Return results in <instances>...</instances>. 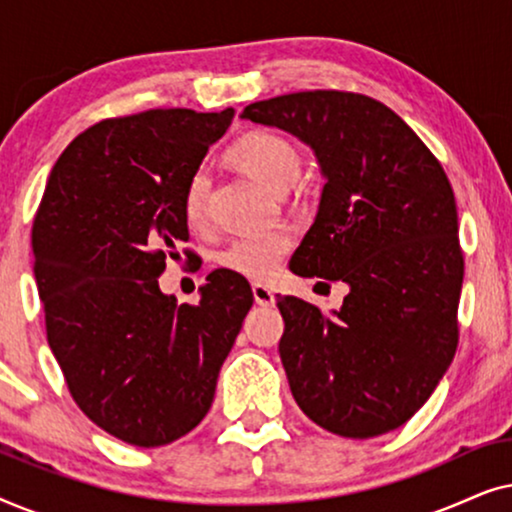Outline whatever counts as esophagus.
Instances as JSON below:
<instances>
[{
	"label": "esophagus",
	"instance_id": "34e87169",
	"mask_svg": "<svg viewBox=\"0 0 512 512\" xmlns=\"http://www.w3.org/2000/svg\"><path fill=\"white\" fill-rule=\"evenodd\" d=\"M251 293H254L256 305H261V307H272V305H275V293H272L268 286L254 284V286H251Z\"/></svg>",
	"mask_w": 512,
	"mask_h": 512
}]
</instances>
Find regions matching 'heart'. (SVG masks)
Segmentation results:
<instances>
[{"mask_svg": "<svg viewBox=\"0 0 512 512\" xmlns=\"http://www.w3.org/2000/svg\"><path fill=\"white\" fill-rule=\"evenodd\" d=\"M228 163L247 174L272 193H284L298 179L300 158L298 146L279 132L254 130L237 139L228 149ZM207 195L209 179L205 172H195L188 179L181 209L188 226L200 228L207 221ZM293 235L286 228L265 230V233L242 235L228 244L219 254V263L247 279H268L289 254Z\"/></svg>", "mask_w": 512, "mask_h": 512, "instance_id": "obj_1", "label": "heart"}]
</instances>
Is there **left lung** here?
I'll list each match as a JSON object with an SVG mask.
<instances>
[{"instance_id": "left-lung-1", "label": "left lung", "mask_w": 512, "mask_h": 512, "mask_svg": "<svg viewBox=\"0 0 512 512\" xmlns=\"http://www.w3.org/2000/svg\"><path fill=\"white\" fill-rule=\"evenodd\" d=\"M242 118L314 151L326 184L289 268L349 286L331 314L277 298L291 394L338 436L394 431L429 401L457 352L464 256L447 174L401 116L366 95H279Z\"/></svg>"}]
</instances>
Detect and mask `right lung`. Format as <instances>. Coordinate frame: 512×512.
Here are the masks:
<instances>
[{"label": "right lung", "instance_id": "obj_1", "mask_svg": "<svg viewBox=\"0 0 512 512\" xmlns=\"http://www.w3.org/2000/svg\"><path fill=\"white\" fill-rule=\"evenodd\" d=\"M233 116L151 109L95 123L62 151L34 216L48 345L83 415L123 443L160 447L202 422L254 305L230 270L207 275L198 305L158 286L188 240V179Z\"/></svg>", "mask_w": 512, "mask_h": 512}]
</instances>
